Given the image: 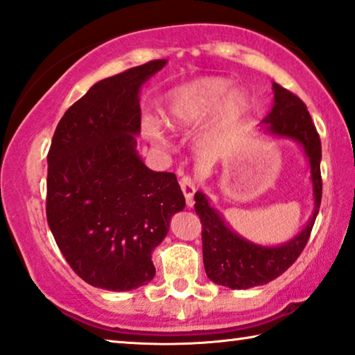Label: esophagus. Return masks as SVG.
I'll return each mask as SVG.
<instances>
[{"label": "esophagus", "mask_w": 355, "mask_h": 355, "mask_svg": "<svg viewBox=\"0 0 355 355\" xmlns=\"http://www.w3.org/2000/svg\"><path fill=\"white\" fill-rule=\"evenodd\" d=\"M180 188H182L184 199L188 205H193V196L196 193V183L191 177H183L180 180Z\"/></svg>", "instance_id": "34e87169"}]
</instances>
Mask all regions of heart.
Masks as SVG:
<instances>
[{"label":"heart","mask_w":355,"mask_h":355,"mask_svg":"<svg viewBox=\"0 0 355 355\" xmlns=\"http://www.w3.org/2000/svg\"><path fill=\"white\" fill-rule=\"evenodd\" d=\"M230 83L218 78L199 79L172 91L164 103V121L171 129H183L204 119L214 111L225 95L228 94ZM245 107L242 94H232L228 100L231 114H237ZM141 134L155 146H166V134L162 125L156 119L146 118L141 123Z\"/></svg>","instance_id":"obj_1"}]
</instances>
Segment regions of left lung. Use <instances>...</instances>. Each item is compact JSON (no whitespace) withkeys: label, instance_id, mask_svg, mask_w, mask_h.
I'll return each instance as SVG.
<instances>
[{"label":"left lung","instance_id":"left-lung-1","mask_svg":"<svg viewBox=\"0 0 355 355\" xmlns=\"http://www.w3.org/2000/svg\"><path fill=\"white\" fill-rule=\"evenodd\" d=\"M274 105L261 121L264 130L274 137L292 139L303 146L311 166L314 189V214L293 239L277 247L253 244L232 231L221 215L211 207L207 196L194 194V210L202 223L204 268L211 282L232 290H245L271 282L296 261L309 241L322 199L320 159L322 145L315 125L303 100L272 83Z\"/></svg>","mask_w":355,"mask_h":355}]
</instances>
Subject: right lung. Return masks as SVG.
<instances>
[{"label":"right lung","mask_w":355,"mask_h":355,"mask_svg":"<svg viewBox=\"0 0 355 355\" xmlns=\"http://www.w3.org/2000/svg\"><path fill=\"white\" fill-rule=\"evenodd\" d=\"M167 60L95 83L65 111L47 155V223L84 282L110 292L146 285L151 253L184 209L175 173L155 172L137 153L140 89Z\"/></svg>","instance_id":"1"}]
</instances>
